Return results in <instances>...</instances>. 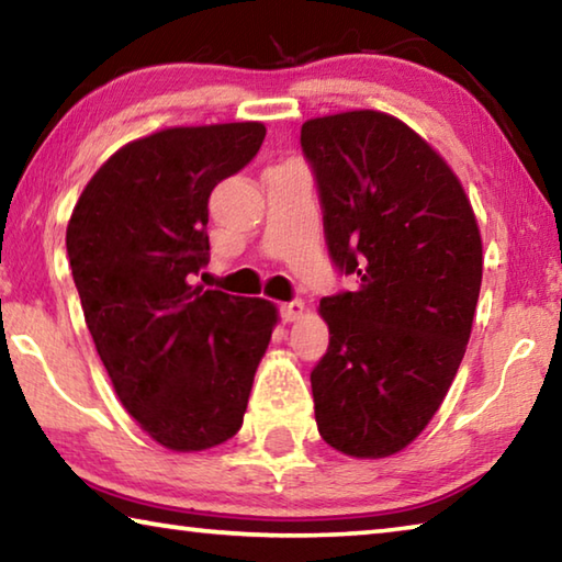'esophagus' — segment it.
I'll use <instances>...</instances> for the list:
<instances>
[{
	"label": "esophagus",
	"instance_id": "1",
	"mask_svg": "<svg viewBox=\"0 0 562 562\" xmlns=\"http://www.w3.org/2000/svg\"><path fill=\"white\" fill-rule=\"evenodd\" d=\"M304 315V302L302 300H292L282 304V319L284 322H294Z\"/></svg>",
	"mask_w": 562,
	"mask_h": 562
}]
</instances>
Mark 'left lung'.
<instances>
[{
  "label": "left lung",
  "instance_id": "8db88e82",
  "mask_svg": "<svg viewBox=\"0 0 562 562\" xmlns=\"http://www.w3.org/2000/svg\"><path fill=\"white\" fill-rule=\"evenodd\" d=\"M300 144L331 260L357 278L319 302L317 429L341 453L384 459L426 429L459 372L481 292L479 223L451 166L389 113L310 119Z\"/></svg>",
  "mask_w": 562,
  "mask_h": 562
}]
</instances>
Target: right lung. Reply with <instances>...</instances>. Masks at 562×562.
<instances>
[{"instance_id": "1", "label": "right lung", "mask_w": 562, "mask_h": 562, "mask_svg": "<svg viewBox=\"0 0 562 562\" xmlns=\"http://www.w3.org/2000/svg\"><path fill=\"white\" fill-rule=\"evenodd\" d=\"M260 121L176 126L131 140L83 188L66 252L121 404L170 451L240 431L278 307L193 284L207 265V198L258 154Z\"/></svg>"}]
</instances>
